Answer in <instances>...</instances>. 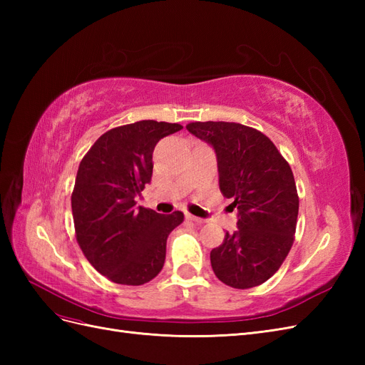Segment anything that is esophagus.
<instances>
[{
    "label": "esophagus",
    "mask_w": 365,
    "mask_h": 365,
    "mask_svg": "<svg viewBox=\"0 0 365 365\" xmlns=\"http://www.w3.org/2000/svg\"><path fill=\"white\" fill-rule=\"evenodd\" d=\"M185 217L189 219V220H192V222H195V224H204V222H205L204 219L197 217V216H193V215H190V213H185Z\"/></svg>",
    "instance_id": "obj_1"
}]
</instances>
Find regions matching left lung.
Instances as JSON below:
<instances>
[{
    "label": "left lung",
    "mask_w": 365,
    "mask_h": 365,
    "mask_svg": "<svg viewBox=\"0 0 365 365\" xmlns=\"http://www.w3.org/2000/svg\"><path fill=\"white\" fill-rule=\"evenodd\" d=\"M187 130L215 149L219 189L237 208V230L212 250L216 277L236 289L271 279L294 244L298 195L294 175L260 130L228 121H195Z\"/></svg>",
    "instance_id": "left-lung-1"
}]
</instances>
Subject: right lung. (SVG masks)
<instances>
[{"mask_svg": "<svg viewBox=\"0 0 365 365\" xmlns=\"http://www.w3.org/2000/svg\"><path fill=\"white\" fill-rule=\"evenodd\" d=\"M181 129L155 120L114 128L79 164L71 195L77 244L114 283L145 284L163 269L168 236L184 215H160L137 205L135 197L150 182L157 143Z\"/></svg>", "mask_w": 365, "mask_h": 365, "instance_id": "obj_1", "label": "right lung"}]
</instances>
